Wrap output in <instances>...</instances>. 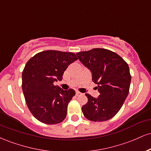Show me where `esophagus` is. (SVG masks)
Instances as JSON below:
<instances>
[{"mask_svg":"<svg viewBox=\"0 0 151 151\" xmlns=\"http://www.w3.org/2000/svg\"><path fill=\"white\" fill-rule=\"evenodd\" d=\"M81 93L79 92V91H76V96H79V95H81Z\"/></svg>","mask_w":151,"mask_h":151,"instance_id":"esophagus-1","label":"esophagus"}]
</instances>
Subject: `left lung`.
<instances>
[{
  "instance_id": "1",
  "label": "left lung",
  "mask_w": 151,
  "mask_h": 151,
  "mask_svg": "<svg viewBox=\"0 0 151 151\" xmlns=\"http://www.w3.org/2000/svg\"><path fill=\"white\" fill-rule=\"evenodd\" d=\"M77 55L91 70L100 93L97 99L86 93L88 101L82 106L83 114L94 122L108 121L119 112L129 94L131 79L129 65L118 54L104 48L79 52Z\"/></svg>"
}]
</instances>
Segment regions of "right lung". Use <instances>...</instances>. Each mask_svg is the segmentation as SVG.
Returning <instances> with one entry per match:
<instances>
[{
    "instance_id": "right-lung-1",
    "label": "right lung",
    "mask_w": 151,
    "mask_h": 151,
    "mask_svg": "<svg viewBox=\"0 0 151 151\" xmlns=\"http://www.w3.org/2000/svg\"><path fill=\"white\" fill-rule=\"evenodd\" d=\"M77 60L73 52L45 50L27 62L22 73V88L26 104L33 116L43 124L62 122L68 104L75 95L72 89L62 90L55 86L68 66Z\"/></svg>"
}]
</instances>
